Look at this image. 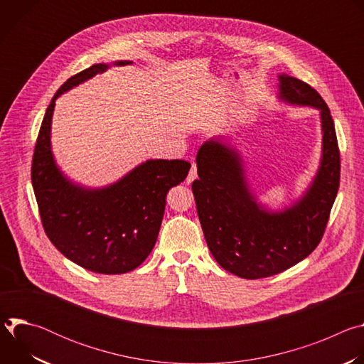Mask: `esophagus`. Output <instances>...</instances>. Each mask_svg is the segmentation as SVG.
I'll list each match as a JSON object with an SVG mask.
<instances>
[{"label": "esophagus", "mask_w": 364, "mask_h": 364, "mask_svg": "<svg viewBox=\"0 0 364 364\" xmlns=\"http://www.w3.org/2000/svg\"><path fill=\"white\" fill-rule=\"evenodd\" d=\"M196 178H197V166H196V163H193L191 170H190V173H188V176H187V183H191V181H194Z\"/></svg>", "instance_id": "1"}]
</instances>
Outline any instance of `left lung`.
<instances>
[{
  "label": "left lung",
  "mask_w": 364,
  "mask_h": 364,
  "mask_svg": "<svg viewBox=\"0 0 364 364\" xmlns=\"http://www.w3.org/2000/svg\"><path fill=\"white\" fill-rule=\"evenodd\" d=\"M278 97L320 109L321 115L320 168L291 207L271 212L259 204L246 183L240 154L222 138L205 141L196 159L198 178L191 188L207 246L223 269L245 279L277 275L313 252L324 235L340 186V151L324 99L288 75H279Z\"/></svg>",
  "instance_id": "1"
}]
</instances>
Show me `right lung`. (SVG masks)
I'll use <instances>...</instances> for the list:
<instances>
[{
  "mask_svg": "<svg viewBox=\"0 0 364 364\" xmlns=\"http://www.w3.org/2000/svg\"><path fill=\"white\" fill-rule=\"evenodd\" d=\"M131 63L119 60L112 65ZM108 68L97 63L82 70L51 99L34 146L31 183L44 232L58 250L87 271L117 275L138 268L151 253L163 222L167 193L186 180L191 164L184 160H148L103 188H86L63 176L50 142L55 102Z\"/></svg>",
  "mask_w": 364,
  "mask_h": 364,
  "instance_id": "1",
  "label": "right lung"
}]
</instances>
